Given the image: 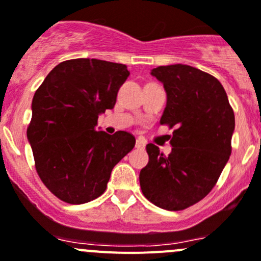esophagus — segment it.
Instances as JSON below:
<instances>
[{"label": "esophagus", "mask_w": 261, "mask_h": 261, "mask_svg": "<svg viewBox=\"0 0 261 261\" xmlns=\"http://www.w3.org/2000/svg\"><path fill=\"white\" fill-rule=\"evenodd\" d=\"M135 146L138 149H144V148H145V140H144V139H141V138H139L138 140H136Z\"/></svg>", "instance_id": "obj_1"}]
</instances>
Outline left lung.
I'll use <instances>...</instances> for the list:
<instances>
[{
	"label": "left lung",
	"instance_id": "1",
	"mask_svg": "<svg viewBox=\"0 0 261 261\" xmlns=\"http://www.w3.org/2000/svg\"><path fill=\"white\" fill-rule=\"evenodd\" d=\"M150 75L167 94L161 123L176 130L167 156L154 144L146 145L149 163L140 171V187L154 205L182 211L205 198L218 181L231 155L234 115L221 83L201 70L177 63Z\"/></svg>",
	"mask_w": 261,
	"mask_h": 261
}]
</instances>
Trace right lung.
I'll return each instance as SVG.
<instances>
[{"label":"right lung","mask_w":261,"mask_h":261,"mask_svg":"<svg viewBox=\"0 0 261 261\" xmlns=\"http://www.w3.org/2000/svg\"><path fill=\"white\" fill-rule=\"evenodd\" d=\"M128 75L122 63L76 58L58 63L35 92L28 141L40 179L61 200L84 204L100 196L113 167L135 146L126 131L95 130Z\"/></svg>","instance_id":"add662e5"}]
</instances>
